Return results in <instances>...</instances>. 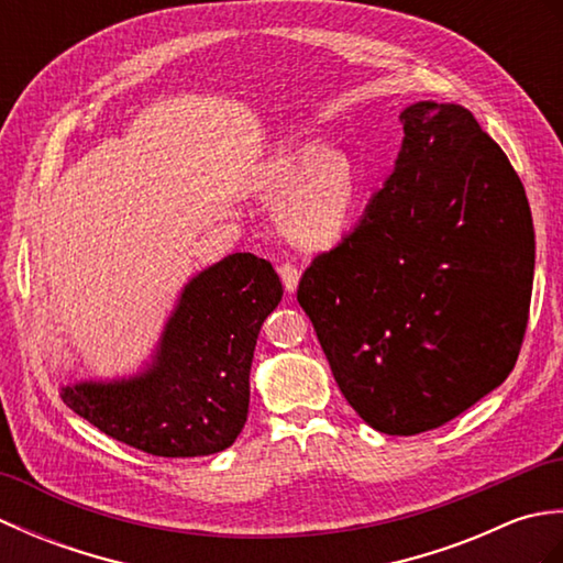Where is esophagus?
Wrapping results in <instances>:
<instances>
[{
	"instance_id": "1",
	"label": "esophagus",
	"mask_w": 563,
	"mask_h": 563,
	"mask_svg": "<svg viewBox=\"0 0 563 563\" xmlns=\"http://www.w3.org/2000/svg\"><path fill=\"white\" fill-rule=\"evenodd\" d=\"M278 273H280V280L285 285V290L295 292L297 290V283H300V271H297L292 263H280Z\"/></svg>"
}]
</instances>
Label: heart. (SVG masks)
I'll use <instances>...</instances> for the list:
<instances>
[{
  "label": "heart",
  "instance_id": "b5f03b06",
  "mask_svg": "<svg viewBox=\"0 0 563 563\" xmlns=\"http://www.w3.org/2000/svg\"><path fill=\"white\" fill-rule=\"evenodd\" d=\"M263 181L273 196H288L280 227L300 246L327 249L349 230L357 174L343 154H331L321 142H295L266 164Z\"/></svg>",
  "mask_w": 563,
  "mask_h": 563
}]
</instances>
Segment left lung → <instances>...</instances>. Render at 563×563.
Masks as SVG:
<instances>
[{
  "mask_svg": "<svg viewBox=\"0 0 563 563\" xmlns=\"http://www.w3.org/2000/svg\"><path fill=\"white\" fill-rule=\"evenodd\" d=\"M401 121L391 176L297 288L345 401L387 435L448 423L512 373L534 275L506 152L462 106L418 101Z\"/></svg>",
  "mask_w": 563,
  "mask_h": 563,
  "instance_id": "8db88e82",
  "label": "left lung"
}]
</instances>
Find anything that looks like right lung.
<instances>
[{
  "label": "right lung",
  "instance_id": "right-lung-1",
  "mask_svg": "<svg viewBox=\"0 0 563 563\" xmlns=\"http://www.w3.org/2000/svg\"><path fill=\"white\" fill-rule=\"evenodd\" d=\"M280 297L266 258L227 256L186 285L145 375L65 387L63 399L101 433L157 457L230 448L246 423L261 324Z\"/></svg>",
  "mask_w": 563,
  "mask_h": 563
}]
</instances>
